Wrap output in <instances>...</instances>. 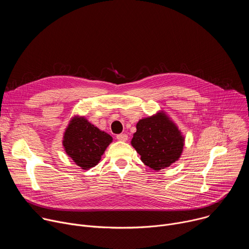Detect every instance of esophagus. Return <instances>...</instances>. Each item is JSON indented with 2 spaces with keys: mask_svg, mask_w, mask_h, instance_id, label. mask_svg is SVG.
<instances>
[{
  "mask_svg": "<svg viewBox=\"0 0 249 249\" xmlns=\"http://www.w3.org/2000/svg\"><path fill=\"white\" fill-rule=\"evenodd\" d=\"M117 140L121 142H126L128 140V136L126 134H119L117 135Z\"/></svg>",
  "mask_w": 249,
  "mask_h": 249,
  "instance_id": "esophagus-1",
  "label": "esophagus"
}]
</instances>
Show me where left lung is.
I'll return each instance as SVG.
<instances>
[{
	"mask_svg": "<svg viewBox=\"0 0 249 249\" xmlns=\"http://www.w3.org/2000/svg\"><path fill=\"white\" fill-rule=\"evenodd\" d=\"M131 140L141 160L154 170L168 167L182 155L185 137L166 112L142 118Z\"/></svg>",
	"mask_w": 249,
	"mask_h": 249,
	"instance_id": "obj_1",
	"label": "left lung"
}]
</instances>
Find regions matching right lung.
<instances>
[{
  "mask_svg": "<svg viewBox=\"0 0 249 249\" xmlns=\"http://www.w3.org/2000/svg\"><path fill=\"white\" fill-rule=\"evenodd\" d=\"M112 137L91 124L85 116L75 115L70 119L63 134L64 151L82 169L95 166Z\"/></svg>",
  "mask_w": 249,
  "mask_h": 249,
  "instance_id": "obj_1",
  "label": "right lung"
}]
</instances>
